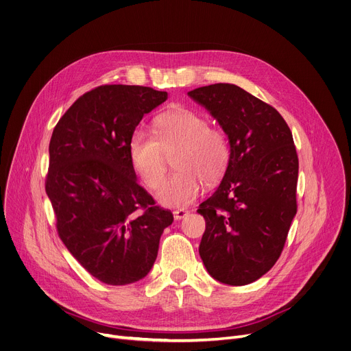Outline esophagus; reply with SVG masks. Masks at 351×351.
<instances>
[{"mask_svg":"<svg viewBox=\"0 0 351 351\" xmlns=\"http://www.w3.org/2000/svg\"><path fill=\"white\" fill-rule=\"evenodd\" d=\"M188 215H189V212H188V210H184V208H178V210H175V212H173L175 220H182Z\"/></svg>","mask_w":351,"mask_h":351,"instance_id":"34e87169","label":"esophagus"}]
</instances>
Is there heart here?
<instances>
[{"instance_id": "heart-1", "label": "heart", "mask_w": 351, "mask_h": 351, "mask_svg": "<svg viewBox=\"0 0 351 351\" xmlns=\"http://www.w3.org/2000/svg\"><path fill=\"white\" fill-rule=\"evenodd\" d=\"M155 128L156 135L143 127L132 131L131 165L145 186L156 188L166 170V154L176 152L178 171L159 185L156 199L167 207L188 206L199 196L203 182L212 184L224 175L230 162L228 138L192 110L162 114Z\"/></svg>"}]
</instances>
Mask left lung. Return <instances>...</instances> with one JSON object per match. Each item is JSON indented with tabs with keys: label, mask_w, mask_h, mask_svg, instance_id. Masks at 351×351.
<instances>
[{
	"label": "left lung",
	"mask_w": 351,
	"mask_h": 351,
	"mask_svg": "<svg viewBox=\"0 0 351 351\" xmlns=\"http://www.w3.org/2000/svg\"><path fill=\"white\" fill-rule=\"evenodd\" d=\"M188 96L216 119L230 144L221 183L197 208L206 220L200 258L216 281L247 285L274 267L296 215L292 132L274 107L236 84H210Z\"/></svg>",
	"instance_id": "1"
}]
</instances>
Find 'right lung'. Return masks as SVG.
<instances>
[{"label": "right lung", "mask_w": 351, "mask_h": 351, "mask_svg": "<svg viewBox=\"0 0 351 351\" xmlns=\"http://www.w3.org/2000/svg\"><path fill=\"white\" fill-rule=\"evenodd\" d=\"M167 99V91L144 86L96 87L63 114L51 138L45 188L59 237L107 285L145 278L173 221L138 184L128 152L143 117Z\"/></svg>", "instance_id": "obj_1"}]
</instances>
